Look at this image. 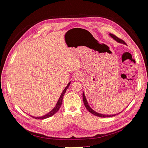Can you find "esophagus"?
<instances>
[{"label":"esophagus","mask_w":148,"mask_h":148,"mask_svg":"<svg viewBox=\"0 0 148 148\" xmlns=\"http://www.w3.org/2000/svg\"><path fill=\"white\" fill-rule=\"evenodd\" d=\"M83 75L80 72H77L75 73L74 76V78L75 80H82L83 79Z\"/></svg>","instance_id":"1"}]
</instances>
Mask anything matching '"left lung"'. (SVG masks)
Wrapping results in <instances>:
<instances>
[{
	"instance_id": "1",
	"label": "left lung",
	"mask_w": 148,
	"mask_h": 148,
	"mask_svg": "<svg viewBox=\"0 0 148 148\" xmlns=\"http://www.w3.org/2000/svg\"><path fill=\"white\" fill-rule=\"evenodd\" d=\"M109 35L113 39V40H114L116 41H117L119 43H121V44H123L126 45V43L124 42L123 40H121V39H119V38H118L116 36H115L113 34H109ZM83 103H84V106L86 107V109L90 112L92 114H94L97 116H98V117H102V118H108V117H112V116H114L115 115H117L118 114H119L121 112L118 113H116V114H101V113H99L97 112H95V110H94L92 109V108L89 106L88 103V101L86 99V97H85V95H84V92H83Z\"/></svg>"
}]
</instances>
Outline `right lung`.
Here are the masks:
<instances>
[{"mask_svg":"<svg viewBox=\"0 0 148 148\" xmlns=\"http://www.w3.org/2000/svg\"><path fill=\"white\" fill-rule=\"evenodd\" d=\"M70 84H71V81H70L69 82V83L67 84V86L65 87V88L64 89V90H63V92H62V94L58 101V102L55 106V107H54L53 109L49 112L48 113L45 114V115L44 116H31L30 115L31 117H32L35 119H45L46 118H48L49 117H51V116H52L53 114H55L56 112H58V111L59 110V108L62 105V99H63V98H64V95L65 94V93L66 92V90L68 89V88H69V86L70 85Z\"/></svg>","mask_w":148,"mask_h":148,"instance_id":"right-lung-1","label":"right lung"}]
</instances>
